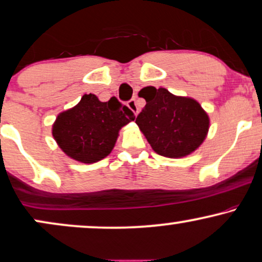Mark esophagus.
Returning a JSON list of instances; mask_svg holds the SVG:
<instances>
[{
  "mask_svg": "<svg viewBox=\"0 0 262 262\" xmlns=\"http://www.w3.org/2000/svg\"><path fill=\"white\" fill-rule=\"evenodd\" d=\"M127 105H128V107L134 112V115H138L139 108H138V105H137V101H135V99H132V100H129L127 102Z\"/></svg>",
  "mask_w": 262,
  "mask_h": 262,
  "instance_id": "obj_1",
  "label": "esophagus"
}]
</instances>
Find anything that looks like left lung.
<instances>
[{
    "mask_svg": "<svg viewBox=\"0 0 262 262\" xmlns=\"http://www.w3.org/2000/svg\"><path fill=\"white\" fill-rule=\"evenodd\" d=\"M139 94L146 105L135 123L155 152L164 157L180 158L201 146L209 129V117L200 102L177 97L165 88L146 87Z\"/></svg>",
    "mask_w": 262,
    "mask_h": 262,
    "instance_id": "obj_1",
    "label": "left lung"
}]
</instances>
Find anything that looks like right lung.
<instances>
[{"instance_id": "add662e5", "label": "right lung", "mask_w": 262, "mask_h": 262, "mask_svg": "<svg viewBox=\"0 0 262 262\" xmlns=\"http://www.w3.org/2000/svg\"><path fill=\"white\" fill-rule=\"evenodd\" d=\"M135 120L133 112L115 97L102 102L84 94L75 107L66 110L53 124V137L72 160L95 163L110 155L123 125Z\"/></svg>"}]
</instances>
